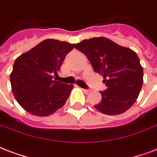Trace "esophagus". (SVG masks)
<instances>
[{
    "instance_id": "34e87169",
    "label": "esophagus",
    "mask_w": 157,
    "mask_h": 157,
    "mask_svg": "<svg viewBox=\"0 0 157 157\" xmlns=\"http://www.w3.org/2000/svg\"><path fill=\"white\" fill-rule=\"evenodd\" d=\"M82 91L85 92V93H88L90 92L89 89H84V88H82Z\"/></svg>"
}]
</instances>
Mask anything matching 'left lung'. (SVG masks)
<instances>
[{
	"label": "left lung",
	"instance_id": "1",
	"mask_svg": "<svg viewBox=\"0 0 157 157\" xmlns=\"http://www.w3.org/2000/svg\"><path fill=\"white\" fill-rule=\"evenodd\" d=\"M75 48L87 57L96 73L103 75L107 87L100 92L101 101L96 109L109 115L128 110L137 100L143 82V69L138 55L104 37L83 40Z\"/></svg>",
	"mask_w": 157,
	"mask_h": 157
}]
</instances>
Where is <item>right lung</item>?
Returning a JSON list of instances; mask_svg holds the SVG:
<instances>
[{"label": "right lung", "mask_w": 157, "mask_h": 157, "mask_svg": "<svg viewBox=\"0 0 157 157\" xmlns=\"http://www.w3.org/2000/svg\"><path fill=\"white\" fill-rule=\"evenodd\" d=\"M75 45L47 39L15 59L10 74L12 92L27 112L48 116L65 105L74 86L53 80L52 75L56 76Z\"/></svg>", "instance_id": "1"}]
</instances>
